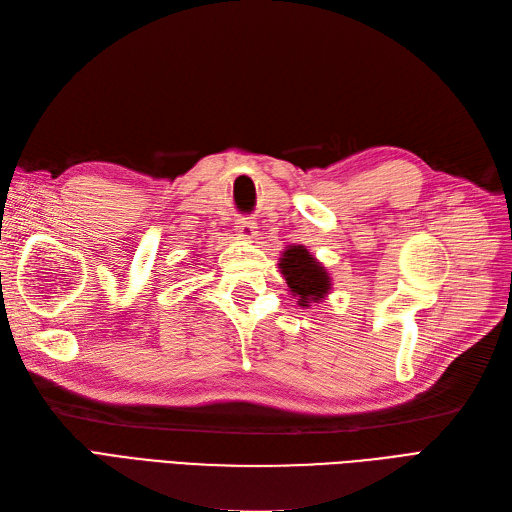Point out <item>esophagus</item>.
Here are the masks:
<instances>
[{"mask_svg":"<svg viewBox=\"0 0 512 512\" xmlns=\"http://www.w3.org/2000/svg\"><path fill=\"white\" fill-rule=\"evenodd\" d=\"M236 232L242 240H253L257 236V225L249 219H238L236 221Z\"/></svg>","mask_w":512,"mask_h":512,"instance_id":"obj_1","label":"esophagus"}]
</instances>
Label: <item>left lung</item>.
<instances>
[{"label":"left lung","instance_id":"1","mask_svg":"<svg viewBox=\"0 0 512 512\" xmlns=\"http://www.w3.org/2000/svg\"><path fill=\"white\" fill-rule=\"evenodd\" d=\"M287 285L295 298H300V306H310L312 302H321L332 289L327 270L308 253L306 246H289L278 263Z\"/></svg>","mask_w":512,"mask_h":512}]
</instances>
